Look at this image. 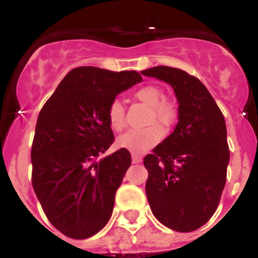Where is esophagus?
<instances>
[{
    "mask_svg": "<svg viewBox=\"0 0 258 258\" xmlns=\"http://www.w3.org/2000/svg\"><path fill=\"white\" fill-rule=\"evenodd\" d=\"M132 161H133V164H138L142 161V157L138 156V155H136V154H133L132 155Z\"/></svg>",
    "mask_w": 258,
    "mask_h": 258,
    "instance_id": "1",
    "label": "esophagus"
}]
</instances>
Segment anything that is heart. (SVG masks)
<instances>
[{
    "label": "heart",
    "mask_w": 258,
    "mask_h": 258,
    "mask_svg": "<svg viewBox=\"0 0 258 258\" xmlns=\"http://www.w3.org/2000/svg\"><path fill=\"white\" fill-rule=\"evenodd\" d=\"M134 95L137 99L152 107L151 122L157 121L165 127L174 124L178 112L174 104L164 101V93L161 89L147 85L138 89ZM107 120L111 129L116 132H120L125 126V109L121 101L115 99L111 102L107 109ZM161 125L152 124L143 129H131L125 132L117 138V146L120 149L131 151L132 154H143L149 151L164 138L165 131Z\"/></svg>",
    "instance_id": "b5f03b06"
}]
</instances>
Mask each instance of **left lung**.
Returning a JSON list of instances; mask_svg holds the SVG:
<instances>
[{
  "label": "left lung",
  "instance_id": "1",
  "mask_svg": "<svg viewBox=\"0 0 258 258\" xmlns=\"http://www.w3.org/2000/svg\"><path fill=\"white\" fill-rule=\"evenodd\" d=\"M169 84L178 101V122L143 160L146 195L155 217L174 231L190 232L218 207L230 160L225 117L199 79L157 66L141 72Z\"/></svg>",
  "mask_w": 258,
  "mask_h": 258
}]
</instances>
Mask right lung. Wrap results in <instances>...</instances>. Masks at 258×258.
<instances>
[{"mask_svg": "<svg viewBox=\"0 0 258 258\" xmlns=\"http://www.w3.org/2000/svg\"><path fill=\"white\" fill-rule=\"evenodd\" d=\"M142 76L136 71L77 67L41 109L31 150L32 184L52 226L86 239L108 222L132 164L127 150L101 156L113 143L107 109Z\"/></svg>", "mask_w": 258, "mask_h": 258, "instance_id": "add662e5", "label": "right lung"}]
</instances>
